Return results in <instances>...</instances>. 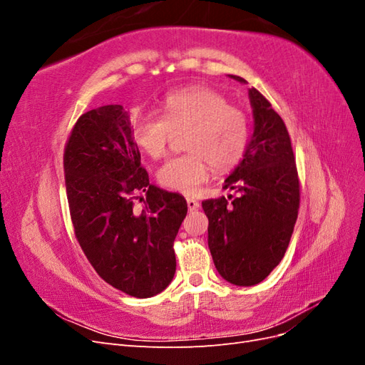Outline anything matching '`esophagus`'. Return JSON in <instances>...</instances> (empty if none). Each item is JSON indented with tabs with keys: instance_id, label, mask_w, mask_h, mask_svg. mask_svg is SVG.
Here are the masks:
<instances>
[{
	"instance_id": "esophagus-1",
	"label": "esophagus",
	"mask_w": 365,
	"mask_h": 365,
	"mask_svg": "<svg viewBox=\"0 0 365 365\" xmlns=\"http://www.w3.org/2000/svg\"><path fill=\"white\" fill-rule=\"evenodd\" d=\"M187 207H189L190 212H193V210L200 208V201H196L195 197H187Z\"/></svg>"
}]
</instances>
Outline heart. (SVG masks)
<instances>
[{"label": "heart", "instance_id": "b5f03b06", "mask_svg": "<svg viewBox=\"0 0 365 365\" xmlns=\"http://www.w3.org/2000/svg\"><path fill=\"white\" fill-rule=\"evenodd\" d=\"M164 118L143 114L132 125V140L148 157L158 160L168 153L176 134L187 130L184 148L189 150L173 157L158 170V181L168 189L192 195L207 181L210 164L225 172L245 155L250 123L242 109L212 88L187 86L163 98Z\"/></svg>", "mask_w": 365, "mask_h": 365}]
</instances>
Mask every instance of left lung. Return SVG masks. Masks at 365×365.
I'll return each instance as SVG.
<instances>
[{"instance_id":"obj_1","label":"left lung","mask_w":365,"mask_h":365,"mask_svg":"<svg viewBox=\"0 0 365 365\" xmlns=\"http://www.w3.org/2000/svg\"><path fill=\"white\" fill-rule=\"evenodd\" d=\"M230 77L247 82L239 76ZM248 94L254 132L244 160L224 184L236 196L202 201L215 267L237 286L260 283L282 262L300 208L289 132L267 97L256 88Z\"/></svg>"}]
</instances>
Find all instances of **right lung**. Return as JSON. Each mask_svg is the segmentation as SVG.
Wrapping results in <instances>:
<instances>
[{
	"label": "right lung",
	"instance_id": "right-lung-1",
	"mask_svg": "<svg viewBox=\"0 0 365 365\" xmlns=\"http://www.w3.org/2000/svg\"><path fill=\"white\" fill-rule=\"evenodd\" d=\"M130 130L121 105L82 114L63 149V173L74 235L86 259L115 289L148 298L173 279V242L187 202L149 184Z\"/></svg>",
	"mask_w": 365,
	"mask_h": 365
}]
</instances>
